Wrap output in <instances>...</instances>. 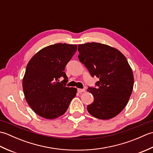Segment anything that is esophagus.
Returning a JSON list of instances; mask_svg holds the SVG:
<instances>
[{
  "label": "esophagus",
  "mask_w": 153,
  "mask_h": 153,
  "mask_svg": "<svg viewBox=\"0 0 153 153\" xmlns=\"http://www.w3.org/2000/svg\"><path fill=\"white\" fill-rule=\"evenodd\" d=\"M85 89H77V92L81 93H83V92H85Z\"/></svg>",
  "instance_id": "obj_1"
}]
</instances>
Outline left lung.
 Listing matches in <instances>:
<instances>
[{
    "label": "left lung",
    "instance_id": "left-lung-1",
    "mask_svg": "<svg viewBox=\"0 0 153 153\" xmlns=\"http://www.w3.org/2000/svg\"><path fill=\"white\" fill-rule=\"evenodd\" d=\"M78 51L79 61L91 76L99 79L97 87H88L94 100L87 110L99 119L114 118L127 105L134 87V74L128 60L118 49L99 43L79 45Z\"/></svg>",
    "mask_w": 153,
    "mask_h": 153
}]
</instances>
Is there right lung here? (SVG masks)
<instances>
[{
  "label": "right lung",
  "instance_id": "add662e5",
  "mask_svg": "<svg viewBox=\"0 0 153 153\" xmlns=\"http://www.w3.org/2000/svg\"><path fill=\"white\" fill-rule=\"evenodd\" d=\"M76 51V45H52L39 51L28 62L23 90L28 105L39 116L51 120L63 115L76 97L77 89L66 87L64 69ZM62 76L64 79L59 82Z\"/></svg>",
  "mask_w": 153,
  "mask_h": 153
}]
</instances>
